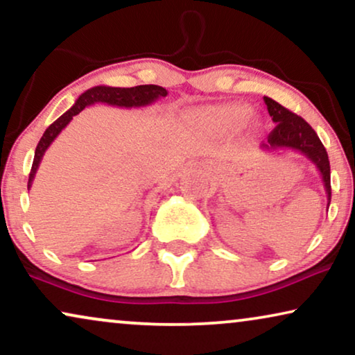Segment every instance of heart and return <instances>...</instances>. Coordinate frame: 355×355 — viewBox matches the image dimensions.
Instances as JSON below:
<instances>
[{
    "mask_svg": "<svg viewBox=\"0 0 355 355\" xmlns=\"http://www.w3.org/2000/svg\"><path fill=\"white\" fill-rule=\"evenodd\" d=\"M249 112H251L249 111V107L239 106V104H233V106H227L220 109L217 116L223 123H227V125L239 127L248 121Z\"/></svg>",
    "mask_w": 355,
    "mask_h": 355,
    "instance_id": "heart-1",
    "label": "heart"
}]
</instances>
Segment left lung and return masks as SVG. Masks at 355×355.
<instances>
[{"mask_svg":"<svg viewBox=\"0 0 355 355\" xmlns=\"http://www.w3.org/2000/svg\"><path fill=\"white\" fill-rule=\"evenodd\" d=\"M263 101L267 104L268 114L272 121L277 123L275 128L268 135L267 143L261 144L263 151H278V149H291L306 156L317 171L320 172L323 187H325L328 204L327 211L331 202V184H329V161L327 149L323 146L320 138L309 123L302 117L288 111L282 104L273 101L272 98L263 96Z\"/></svg>","mask_w":355,"mask_h":355,"instance_id":"obj_1","label":"left lung"}]
</instances>
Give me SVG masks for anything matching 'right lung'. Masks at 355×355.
I'll list each match as a JSON object with an SVG mask.
<instances>
[{
  "label": "right lung",
  "instance_id": "obj_1",
  "mask_svg": "<svg viewBox=\"0 0 355 355\" xmlns=\"http://www.w3.org/2000/svg\"><path fill=\"white\" fill-rule=\"evenodd\" d=\"M167 96V89L157 85H138V87L132 88H117V87H106V85H99V87H93L87 89V92L80 94L73 106L69 109L67 112H64L56 122H53L51 125L46 128V132L43 133L42 139L37 144L35 149V157L32 164V171L28 175V189L32 187L35 173H37L40 162L46 153L54 139L58 138V135L67 127V123L72 121L73 116H77L78 112H82L87 106L96 103H104L109 106H117V107H144L157 101L159 98Z\"/></svg>",
  "mask_w": 355,
  "mask_h": 355
}]
</instances>
